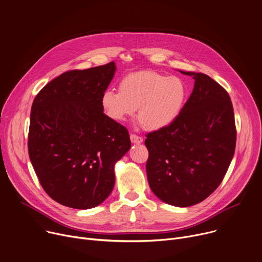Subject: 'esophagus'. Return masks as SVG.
Returning a JSON list of instances; mask_svg holds the SVG:
<instances>
[{"label":"esophagus","mask_w":262,"mask_h":262,"mask_svg":"<svg viewBox=\"0 0 262 262\" xmlns=\"http://www.w3.org/2000/svg\"><path fill=\"white\" fill-rule=\"evenodd\" d=\"M130 141L132 143H135V144H140L143 142V139H142V137L140 136H137L135 134H130Z\"/></svg>","instance_id":"obj_1"}]
</instances>
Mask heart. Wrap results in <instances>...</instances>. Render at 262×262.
Returning a JSON list of instances; mask_svg holds the SVG:
<instances>
[{
  "label": "heart",
  "instance_id": "obj_1",
  "mask_svg": "<svg viewBox=\"0 0 262 262\" xmlns=\"http://www.w3.org/2000/svg\"><path fill=\"white\" fill-rule=\"evenodd\" d=\"M187 89L176 76L151 71L128 73L119 81V92L107 89L101 96V107L114 121H125L138 112L145 129L162 130L171 125L185 103Z\"/></svg>",
  "mask_w": 262,
  "mask_h": 262
}]
</instances>
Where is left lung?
Wrapping results in <instances>:
<instances>
[{"label": "left lung", "mask_w": 262, "mask_h": 262, "mask_svg": "<svg viewBox=\"0 0 262 262\" xmlns=\"http://www.w3.org/2000/svg\"><path fill=\"white\" fill-rule=\"evenodd\" d=\"M193 91L177 120L146 135L147 180L164 203L189 207L221 185L233 159L236 127L228 92L204 73L184 72Z\"/></svg>", "instance_id": "8db88e82"}]
</instances>
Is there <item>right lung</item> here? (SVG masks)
Returning <instances> with one entry per match:
<instances>
[{"label":"right lung","mask_w":262,"mask_h":262,"mask_svg":"<svg viewBox=\"0 0 262 262\" xmlns=\"http://www.w3.org/2000/svg\"><path fill=\"white\" fill-rule=\"evenodd\" d=\"M115 71L114 61L68 71L33 100L29 158L47 194L66 207L100 205L114 188L116 162L130 148L126 127L101 107Z\"/></svg>","instance_id":"1"}]
</instances>
